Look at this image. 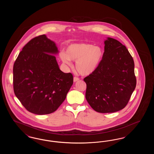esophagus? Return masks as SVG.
<instances>
[{"mask_svg":"<svg viewBox=\"0 0 154 154\" xmlns=\"http://www.w3.org/2000/svg\"><path fill=\"white\" fill-rule=\"evenodd\" d=\"M79 80H80V79L79 77H74V82H76V81H79Z\"/></svg>","mask_w":154,"mask_h":154,"instance_id":"esophagus-1","label":"esophagus"}]
</instances>
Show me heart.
<instances>
[{
  "label": "heart",
  "instance_id": "b5f03b06",
  "mask_svg": "<svg viewBox=\"0 0 154 154\" xmlns=\"http://www.w3.org/2000/svg\"><path fill=\"white\" fill-rule=\"evenodd\" d=\"M103 56L102 49L89 43H75L69 45L66 53L62 52L60 58L69 66L71 60L76 62L75 67L81 75H86L93 73L99 65Z\"/></svg>",
  "mask_w": 154,
  "mask_h": 154
}]
</instances>
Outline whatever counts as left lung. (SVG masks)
Returning a JSON list of instances; mask_svg holds the SVG:
<instances>
[{"instance_id":"obj_1","label":"left lung","mask_w":154,"mask_h":154,"mask_svg":"<svg viewBox=\"0 0 154 154\" xmlns=\"http://www.w3.org/2000/svg\"><path fill=\"white\" fill-rule=\"evenodd\" d=\"M104 44L99 65L84 81L91 107L98 112L109 113L126 107L136 88V78L134 60L126 47L110 37Z\"/></svg>"}]
</instances>
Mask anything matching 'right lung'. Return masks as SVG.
<instances>
[{
	"mask_svg": "<svg viewBox=\"0 0 154 154\" xmlns=\"http://www.w3.org/2000/svg\"><path fill=\"white\" fill-rule=\"evenodd\" d=\"M54 42L45 35L35 37L22 48L13 66L15 95L32 113L48 114L59 108L73 83V76L59 68Z\"/></svg>",
	"mask_w": 154,
	"mask_h": 154,
	"instance_id": "add662e5",
	"label": "right lung"
}]
</instances>
